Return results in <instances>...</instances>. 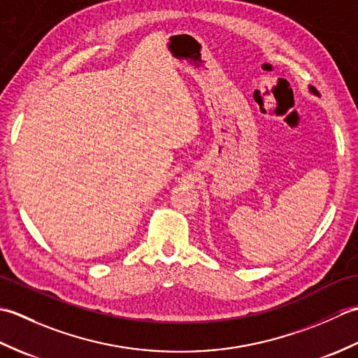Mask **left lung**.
I'll list each match as a JSON object with an SVG mask.
<instances>
[{
	"mask_svg": "<svg viewBox=\"0 0 358 358\" xmlns=\"http://www.w3.org/2000/svg\"><path fill=\"white\" fill-rule=\"evenodd\" d=\"M309 90H310V92H313L314 95H320V94H318V90H317L315 87H313V86H309Z\"/></svg>",
	"mask_w": 358,
	"mask_h": 358,
	"instance_id": "8db88e82",
	"label": "left lung"
}]
</instances>
